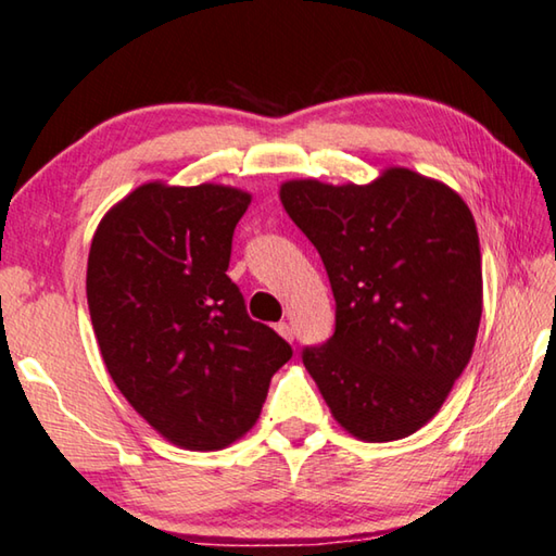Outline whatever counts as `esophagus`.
Segmentation results:
<instances>
[{
    "mask_svg": "<svg viewBox=\"0 0 556 556\" xmlns=\"http://www.w3.org/2000/svg\"><path fill=\"white\" fill-rule=\"evenodd\" d=\"M277 332H279V336L281 338H285V340H294V330H291V326H289V323H285V320H281V323H277Z\"/></svg>",
    "mask_w": 556,
    "mask_h": 556,
    "instance_id": "esophagus-1",
    "label": "esophagus"
}]
</instances>
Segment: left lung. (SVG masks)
Returning <instances> with one entry per match:
<instances>
[{"label": "left lung", "mask_w": 556, "mask_h": 556, "mask_svg": "<svg viewBox=\"0 0 556 556\" xmlns=\"http://www.w3.org/2000/svg\"><path fill=\"white\" fill-rule=\"evenodd\" d=\"M279 197L336 296V332L301 355L332 418L367 442L413 435L477 342L481 250L469 206L406 167L362 187L291 179Z\"/></svg>", "instance_id": "left-lung-1"}]
</instances>
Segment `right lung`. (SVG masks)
Wrapping results in <instances>:
<instances>
[{
	"mask_svg": "<svg viewBox=\"0 0 556 556\" xmlns=\"http://www.w3.org/2000/svg\"><path fill=\"white\" fill-rule=\"evenodd\" d=\"M248 206L233 187L150 181L109 211L89 248L87 304L109 375L185 450L243 438L291 357L226 275Z\"/></svg>",
	"mask_w": 556,
	"mask_h": 556,
	"instance_id": "obj_1",
	"label": "right lung"
}]
</instances>
